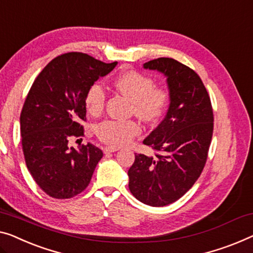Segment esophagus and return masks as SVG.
<instances>
[{
	"label": "esophagus",
	"mask_w": 253,
	"mask_h": 253,
	"mask_svg": "<svg viewBox=\"0 0 253 253\" xmlns=\"http://www.w3.org/2000/svg\"><path fill=\"white\" fill-rule=\"evenodd\" d=\"M118 148H112V146H105L103 149V152L104 153H111V152H116V151H118Z\"/></svg>",
	"instance_id": "obj_1"
}]
</instances>
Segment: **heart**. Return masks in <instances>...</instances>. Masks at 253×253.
Returning a JSON list of instances; mask_svg holds the SVG:
<instances>
[{
	"label": "heart",
	"instance_id": "heart-1",
	"mask_svg": "<svg viewBox=\"0 0 253 253\" xmlns=\"http://www.w3.org/2000/svg\"><path fill=\"white\" fill-rule=\"evenodd\" d=\"M115 87L119 93L131 101V114L144 123H154L163 116L169 102V92L163 86L154 85V79L138 71H127L115 81ZM107 93L103 86L95 83L90 85L85 95V105L92 116L103 112ZM142 133V127L136 120H105L96 128V135L101 141L111 146L129 144Z\"/></svg>",
	"mask_w": 253,
	"mask_h": 253
}]
</instances>
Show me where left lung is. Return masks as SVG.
<instances>
[{
    "label": "left lung",
    "instance_id": "obj_1",
    "mask_svg": "<svg viewBox=\"0 0 253 253\" xmlns=\"http://www.w3.org/2000/svg\"><path fill=\"white\" fill-rule=\"evenodd\" d=\"M144 68L167 76L170 103L165 119L143 141L156 154H135L128 186L141 202L164 207L182 198L201 175L212 138L213 111L201 78L190 67L158 58Z\"/></svg>",
    "mask_w": 253,
    "mask_h": 253
}]
</instances>
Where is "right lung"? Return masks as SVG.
Segmentation results:
<instances>
[{
    "label": "right lung",
    "mask_w": 253,
    "mask_h": 253,
    "mask_svg": "<svg viewBox=\"0 0 253 253\" xmlns=\"http://www.w3.org/2000/svg\"><path fill=\"white\" fill-rule=\"evenodd\" d=\"M116 66V61L104 63L82 52H69L52 60L29 89L20 115L22 151L30 175L52 198L82 193L103 157L90 143L75 150L68 142L84 136L82 122H86L88 87Z\"/></svg>",
    "instance_id": "right-lung-1"
}]
</instances>
